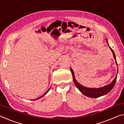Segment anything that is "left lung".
Returning a JSON list of instances; mask_svg holds the SVG:
<instances>
[{
	"instance_id": "left-lung-1",
	"label": "left lung",
	"mask_w": 124,
	"mask_h": 124,
	"mask_svg": "<svg viewBox=\"0 0 124 124\" xmlns=\"http://www.w3.org/2000/svg\"><path fill=\"white\" fill-rule=\"evenodd\" d=\"M106 40L107 41L109 47V49L112 52L113 57H114L115 61V63H116V66H117V63L116 60V56H115L114 52L112 49V48L109 46V45L107 39H106ZM70 71L71 72H72V74L73 75V81H74L75 85H76V86L77 87L78 89H79V91H80L83 95H84L85 96H87V97H89L90 98H98L99 97H101V96H102L103 95H106V94H107L113 89V88L114 87V85L115 84V83H116V81L117 74L115 78L114 79V80L112 81V82L110 84H109L105 85L104 86L100 87V88H89V87L84 86L83 85H81L78 82L76 79H75L74 73L73 72L72 68H70ZM117 72H118V70H117Z\"/></svg>"
}]
</instances>
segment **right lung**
<instances>
[{
    "label": "right lung",
    "mask_w": 124,
    "mask_h": 124,
    "mask_svg": "<svg viewBox=\"0 0 124 124\" xmlns=\"http://www.w3.org/2000/svg\"><path fill=\"white\" fill-rule=\"evenodd\" d=\"M50 88H51V87H50V88H49V89H48V90H47V91H46V92H45V93L43 94V95H42V96H40V97H38V98H36V99H34V100H33V101H35V100H39V99H40V98H41V97H44V96H45V95H46V93H47V92L49 91V90H50Z\"/></svg>",
    "instance_id": "right-lung-1"
}]
</instances>
